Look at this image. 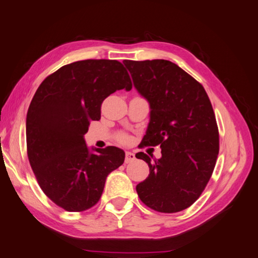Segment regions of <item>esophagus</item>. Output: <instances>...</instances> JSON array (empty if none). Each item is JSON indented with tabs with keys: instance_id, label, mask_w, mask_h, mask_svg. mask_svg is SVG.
I'll return each instance as SVG.
<instances>
[{
	"instance_id": "34e87169",
	"label": "esophagus",
	"mask_w": 258,
	"mask_h": 258,
	"mask_svg": "<svg viewBox=\"0 0 258 258\" xmlns=\"http://www.w3.org/2000/svg\"><path fill=\"white\" fill-rule=\"evenodd\" d=\"M135 160V154L132 152H126L125 153V163H130Z\"/></svg>"
}]
</instances>
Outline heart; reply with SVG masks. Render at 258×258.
Returning a JSON list of instances; mask_svg holds the SVG:
<instances>
[{"instance_id":"b5f03b06","label":"heart","mask_w":258,"mask_h":258,"mask_svg":"<svg viewBox=\"0 0 258 258\" xmlns=\"http://www.w3.org/2000/svg\"><path fill=\"white\" fill-rule=\"evenodd\" d=\"M118 140L120 142H123V143H125V142H127L128 141V137L126 134H124V133H121V134H119L118 135Z\"/></svg>"}]
</instances>
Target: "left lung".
Wrapping results in <instances>:
<instances>
[{
    "label": "left lung",
    "instance_id": "8db88e82",
    "mask_svg": "<svg viewBox=\"0 0 258 258\" xmlns=\"http://www.w3.org/2000/svg\"><path fill=\"white\" fill-rule=\"evenodd\" d=\"M123 63L151 109L141 148L160 145L162 154L151 160L137 153L150 168L137 186L138 195L158 212H179L200 198L217 162L219 130L212 105L202 84L170 60Z\"/></svg>",
    "mask_w": 258,
    "mask_h": 258
}]
</instances>
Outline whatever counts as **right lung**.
<instances>
[{
  "label": "right lung",
  "instance_id": "obj_1",
  "mask_svg": "<svg viewBox=\"0 0 258 258\" xmlns=\"http://www.w3.org/2000/svg\"><path fill=\"white\" fill-rule=\"evenodd\" d=\"M132 82L115 59H84L64 65L41 82L26 120L27 153L44 193L69 212H81L100 200L106 178L123 165L116 147L92 149L84 141L101 104Z\"/></svg>",
  "mask_w": 258,
  "mask_h": 258
}]
</instances>
